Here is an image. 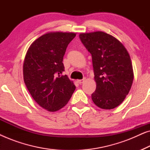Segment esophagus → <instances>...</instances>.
<instances>
[{
    "label": "esophagus",
    "mask_w": 150,
    "mask_h": 150,
    "mask_svg": "<svg viewBox=\"0 0 150 150\" xmlns=\"http://www.w3.org/2000/svg\"><path fill=\"white\" fill-rule=\"evenodd\" d=\"M85 81V79H83L82 80H78V81H77L78 83H79V84H81H81H83Z\"/></svg>",
    "instance_id": "esophagus-1"
}]
</instances>
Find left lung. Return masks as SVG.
Instances as JSON below:
<instances>
[{
    "label": "left lung",
    "mask_w": 150,
    "mask_h": 150,
    "mask_svg": "<svg viewBox=\"0 0 150 150\" xmlns=\"http://www.w3.org/2000/svg\"><path fill=\"white\" fill-rule=\"evenodd\" d=\"M79 38L92 57L96 83L93 103L103 109L117 107L128 94L134 79L128 52L117 39L104 32L81 33Z\"/></svg>",
    "instance_id": "left-lung-1"
}]
</instances>
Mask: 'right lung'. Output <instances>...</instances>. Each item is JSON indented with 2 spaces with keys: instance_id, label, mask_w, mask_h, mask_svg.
I'll use <instances>...</instances> for the list:
<instances>
[{
  "instance_id": "add662e5",
  "label": "right lung",
  "mask_w": 150,
  "mask_h": 150,
  "mask_svg": "<svg viewBox=\"0 0 150 150\" xmlns=\"http://www.w3.org/2000/svg\"><path fill=\"white\" fill-rule=\"evenodd\" d=\"M75 36L74 33H48L35 40L26 54L24 83L35 101L48 111L66 105L76 89L73 81L63 75V56Z\"/></svg>"
}]
</instances>
